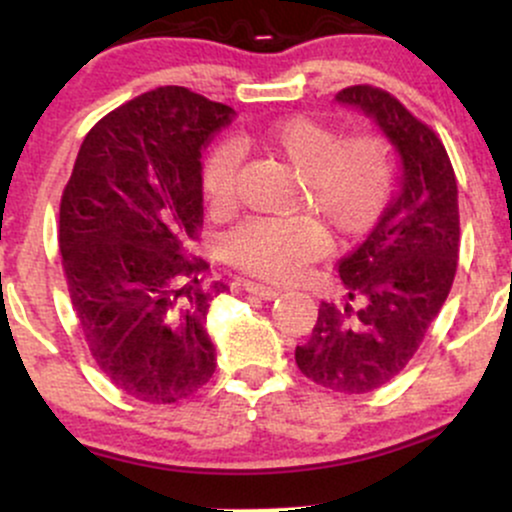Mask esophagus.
I'll return each instance as SVG.
<instances>
[{
  "mask_svg": "<svg viewBox=\"0 0 512 512\" xmlns=\"http://www.w3.org/2000/svg\"><path fill=\"white\" fill-rule=\"evenodd\" d=\"M245 291L252 293V296H260L264 301H272L281 293V289H276V286H267V284H257V281H245Z\"/></svg>",
  "mask_w": 512,
  "mask_h": 512,
  "instance_id": "esophagus-1",
  "label": "esophagus"
}]
</instances>
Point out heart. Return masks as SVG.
Instances as JSON below:
<instances>
[{"label":"heart","instance_id":"heart-1","mask_svg":"<svg viewBox=\"0 0 512 512\" xmlns=\"http://www.w3.org/2000/svg\"><path fill=\"white\" fill-rule=\"evenodd\" d=\"M245 139L303 180L310 207L339 236H358L383 214L395 182V156L385 139L375 134L342 139L337 129L313 117H289ZM236 173L238 149L219 144L202 168L211 209L233 207ZM325 250L327 236L320 226L279 216H252L226 238L228 260L267 279H291Z\"/></svg>","mask_w":512,"mask_h":512}]
</instances>
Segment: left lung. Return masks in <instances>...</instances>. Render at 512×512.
<instances>
[{
  "mask_svg": "<svg viewBox=\"0 0 512 512\" xmlns=\"http://www.w3.org/2000/svg\"><path fill=\"white\" fill-rule=\"evenodd\" d=\"M361 110L397 156V190L375 226L337 262L342 303H322L296 346L305 378L344 395L378 390L411 361L448 298L460 252L457 180L431 127L373 86L337 93Z\"/></svg>",
  "mask_w": 512,
  "mask_h": 512,
  "instance_id": "left-lung-1",
  "label": "left lung"
}]
</instances>
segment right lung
<instances>
[{
  "mask_svg": "<svg viewBox=\"0 0 512 512\" xmlns=\"http://www.w3.org/2000/svg\"><path fill=\"white\" fill-rule=\"evenodd\" d=\"M233 108L182 86L142 93L93 125L60 204V252L88 349L115 387L170 404L207 385L209 305L226 284H182L207 267L202 149Z\"/></svg>",
  "mask_w": 512,
  "mask_h": 512,
  "instance_id": "1",
  "label": "right lung"
}]
</instances>
